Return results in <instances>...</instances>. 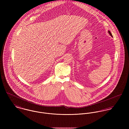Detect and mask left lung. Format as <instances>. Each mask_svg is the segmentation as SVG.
<instances>
[{"instance_id": "1", "label": "left lung", "mask_w": 129, "mask_h": 129, "mask_svg": "<svg viewBox=\"0 0 129 129\" xmlns=\"http://www.w3.org/2000/svg\"><path fill=\"white\" fill-rule=\"evenodd\" d=\"M108 33H109V34L110 35V36H111V37H113V36H112V34H111V33L110 31H108Z\"/></svg>"}]
</instances>
